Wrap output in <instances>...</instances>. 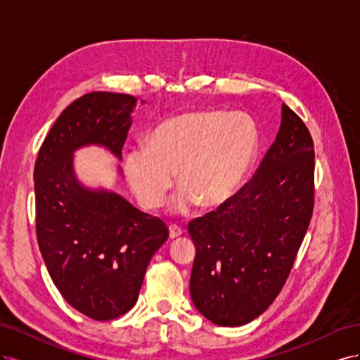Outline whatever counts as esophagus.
I'll list each match as a JSON object with an SVG mask.
<instances>
[{
	"label": "esophagus",
	"mask_w": 360,
	"mask_h": 360,
	"mask_svg": "<svg viewBox=\"0 0 360 360\" xmlns=\"http://www.w3.org/2000/svg\"><path fill=\"white\" fill-rule=\"evenodd\" d=\"M183 234V230L179 225H169V238H177Z\"/></svg>",
	"instance_id": "1"
}]
</instances>
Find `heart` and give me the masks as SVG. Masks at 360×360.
<instances>
[{"label": "heart", "mask_w": 360, "mask_h": 360, "mask_svg": "<svg viewBox=\"0 0 360 360\" xmlns=\"http://www.w3.org/2000/svg\"><path fill=\"white\" fill-rule=\"evenodd\" d=\"M258 147V127L248 115L183 111L130 148L123 167L130 189L148 210L162 205L176 172L181 189L171 202L174 212L186 213L198 202L216 209L240 188Z\"/></svg>", "instance_id": "obj_1"}]
</instances>
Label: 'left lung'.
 I'll list each match as a JSON object with an SVG mask.
<instances>
[{
  "label": "left lung",
  "mask_w": 360,
  "mask_h": 360,
  "mask_svg": "<svg viewBox=\"0 0 360 360\" xmlns=\"http://www.w3.org/2000/svg\"><path fill=\"white\" fill-rule=\"evenodd\" d=\"M281 126L255 176L219 209L193 219L191 297L225 328L263 314L290 275L314 209V143L282 103Z\"/></svg>",
  "instance_id": "1"
}]
</instances>
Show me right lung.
I'll list each match as a JSON object with an SVG mask.
<instances>
[{"label": "right lung", "mask_w": 360, "mask_h": 360, "mask_svg": "<svg viewBox=\"0 0 360 360\" xmlns=\"http://www.w3.org/2000/svg\"><path fill=\"white\" fill-rule=\"evenodd\" d=\"M136 105L129 94H84L53 123L34 167L43 261L70 307L99 321L114 320L136 303L147 266L167 242L168 228L120 193L85 186L76 176L73 155L97 146L122 160Z\"/></svg>", "instance_id": "add662e5"}]
</instances>
